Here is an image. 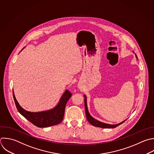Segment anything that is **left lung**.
<instances>
[{
	"label": "left lung",
	"mask_w": 154,
	"mask_h": 154,
	"mask_svg": "<svg viewBox=\"0 0 154 154\" xmlns=\"http://www.w3.org/2000/svg\"><path fill=\"white\" fill-rule=\"evenodd\" d=\"M135 55L136 58H137V57ZM84 102H85V114H86V117H87V119L88 121V122H90L93 126H96V127H99V128H114L117 126H118L119 125H121L122 123H123L126 120H125L124 121L118 123V124H116V125H111V124H108V123H105L103 122H101L96 119H95L94 118H93L89 113L88 110V107H87V97L84 94Z\"/></svg>",
	"instance_id": "8db88e82"
}]
</instances>
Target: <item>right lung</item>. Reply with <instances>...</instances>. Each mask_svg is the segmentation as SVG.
Returning <instances> with one entry per match:
<instances>
[{"mask_svg": "<svg viewBox=\"0 0 154 154\" xmlns=\"http://www.w3.org/2000/svg\"><path fill=\"white\" fill-rule=\"evenodd\" d=\"M71 96L72 93L66 90L54 108L43 111L31 112L23 109L19 105L13 91V97L18 111L30 122L39 128L49 127L60 123L64 117L66 103Z\"/></svg>", "mask_w": 154, "mask_h": 154, "instance_id": "obj_1", "label": "right lung"}]
</instances>
